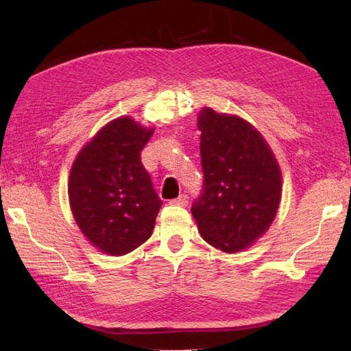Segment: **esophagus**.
I'll return each instance as SVG.
<instances>
[{"label": "esophagus", "mask_w": 351, "mask_h": 351, "mask_svg": "<svg viewBox=\"0 0 351 351\" xmlns=\"http://www.w3.org/2000/svg\"><path fill=\"white\" fill-rule=\"evenodd\" d=\"M171 205H180V206H185L189 204V196L187 195H181L180 197H176L173 200H170Z\"/></svg>", "instance_id": "34e87169"}]
</instances>
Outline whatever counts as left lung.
Returning a JSON list of instances; mask_svg holds the SVG:
<instances>
[{
    "instance_id": "1",
    "label": "left lung",
    "mask_w": 351,
    "mask_h": 351,
    "mask_svg": "<svg viewBox=\"0 0 351 351\" xmlns=\"http://www.w3.org/2000/svg\"><path fill=\"white\" fill-rule=\"evenodd\" d=\"M197 126L204 187L191 214L206 243L240 252L270 228L278 213L280 169L263 136L243 119L206 107Z\"/></svg>"
}]
</instances>
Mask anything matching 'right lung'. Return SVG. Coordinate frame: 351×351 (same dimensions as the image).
I'll list each match as a JSON object with an SVG mask.
<instances>
[{
	"instance_id": "obj_1",
	"label": "right lung",
	"mask_w": 351,
	"mask_h": 351,
	"mask_svg": "<svg viewBox=\"0 0 351 351\" xmlns=\"http://www.w3.org/2000/svg\"><path fill=\"white\" fill-rule=\"evenodd\" d=\"M130 117H119L96 134L73 162L71 210L87 240L121 256L152 235L161 200L140 154L152 137Z\"/></svg>"
}]
</instances>
